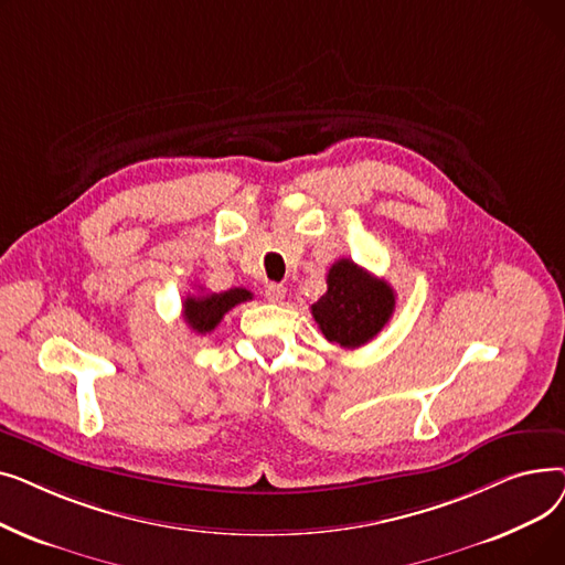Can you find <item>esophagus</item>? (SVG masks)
Segmentation results:
<instances>
[{"mask_svg": "<svg viewBox=\"0 0 565 565\" xmlns=\"http://www.w3.org/2000/svg\"><path fill=\"white\" fill-rule=\"evenodd\" d=\"M265 298H267V302H273V305L284 302V298H286V286H281V284L265 286Z\"/></svg>", "mask_w": 565, "mask_h": 565, "instance_id": "esophagus-1", "label": "esophagus"}]
</instances>
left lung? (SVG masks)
<instances>
[{
    "instance_id": "left-lung-1",
    "label": "left lung",
    "mask_w": 565,
    "mask_h": 565,
    "mask_svg": "<svg viewBox=\"0 0 565 565\" xmlns=\"http://www.w3.org/2000/svg\"><path fill=\"white\" fill-rule=\"evenodd\" d=\"M396 307L394 288L350 258H339L328 273V292L311 305L320 332L341 348L369 343L390 322Z\"/></svg>"
}]
</instances>
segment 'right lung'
I'll use <instances>...</instances> for the list:
<instances>
[{
	"label": "right lung",
	"mask_w": 565,
	"mask_h": 565,
	"mask_svg": "<svg viewBox=\"0 0 565 565\" xmlns=\"http://www.w3.org/2000/svg\"><path fill=\"white\" fill-rule=\"evenodd\" d=\"M252 300V292L245 288H231L224 292H203L188 295L183 302V318L190 324V330L196 334L213 332L224 313H228L235 305Z\"/></svg>",
	"instance_id": "1"
}]
</instances>
